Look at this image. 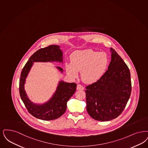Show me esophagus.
Masks as SVG:
<instances>
[{
	"instance_id": "34e87169",
	"label": "esophagus",
	"mask_w": 148,
	"mask_h": 148,
	"mask_svg": "<svg viewBox=\"0 0 148 148\" xmlns=\"http://www.w3.org/2000/svg\"><path fill=\"white\" fill-rule=\"evenodd\" d=\"M77 90H83L84 89V88L83 87L82 85H81L80 84H77Z\"/></svg>"
}]
</instances>
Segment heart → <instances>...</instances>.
<instances>
[{"mask_svg":"<svg viewBox=\"0 0 148 148\" xmlns=\"http://www.w3.org/2000/svg\"><path fill=\"white\" fill-rule=\"evenodd\" d=\"M108 58L105 52H97L91 49L77 51L71 56V63L66 64V71L73 78L81 77L86 83L98 80L106 70Z\"/></svg>","mask_w":148,"mask_h":148,"instance_id":"heart-1","label":"heart"}]
</instances>
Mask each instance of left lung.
<instances>
[{
    "mask_svg": "<svg viewBox=\"0 0 148 148\" xmlns=\"http://www.w3.org/2000/svg\"><path fill=\"white\" fill-rule=\"evenodd\" d=\"M108 69L96 82L86 87V110L95 120L108 121L122 112L130 97V69L114 49Z\"/></svg>",
    "mask_w": 148,
    "mask_h": 148,
    "instance_id": "1",
    "label": "left lung"
}]
</instances>
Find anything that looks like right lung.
Returning a JSON list of instances; mask_svg holds the SVG:
<instances>
[{
    "label": "right lung",
    "instance_id": "right-lung-1",
    "mask_svg": "<svg viewBox=\"0 0 148 148\" xmlns=\"http://www.w3.org/2000/svg\"><path fill=\"white\" fill-rule=\"evenodd\" d=\"M63 52L57 45H51L38 49L34 53L24 66L21 73L19 92L21 99L29 112L34 117L44 121L56 119L63 115L66 109L68 101L75 93L77 84L60 81L53 96L45 103L38 105L30 101L26 95L24 85L34 62H63ZM61 73L63 70L57 66Z\"/></svg>",
    "mask_w": 148,
    "mask_h": 148
}]
</instances>
